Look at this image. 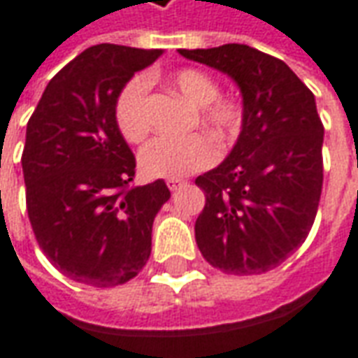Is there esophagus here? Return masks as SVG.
Returning <instances> with one entry per match:
<instances>
[{
  "mask_svg": "<svg viewBox=\"0 0 358 358\" xmlns=\"http://www.w3.org/2000/svg\"><path fill=\"white\" fill-rule=\"evenodd\" d=\"M184 184H186V182H184V180H176V178H170V180H166V186H168V190H170V192H176V190H180V188H182V186H184Z\"/></svg>",
  "mask_w": 358,
  "mask_h": 358,
  "instance_id": "34e87169",
  "label": "esophagus"
}]
</instances>
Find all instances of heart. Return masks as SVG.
<instances>
[{"label":"heart","mask_w":358,"mask_h":358,"mask_svg":"<svg viewBox=\"0 0 358 358\" xmlns=\"http://www.w3.org/2000/svg\"><path fill=\"white\" fill-rule=\"evenodd\" d=\"M180 96L198 108V122L217 142L231 141L243 127V105L234 94L220 93L217 80L200 69L182 67L170 75ZM148 79L136 75L129 79L115 99V122L122 138L132 144L142 142L150 132L146 110ZM217 158L214 142L203 134L182 141L156 138L142 148L138 164L148 178H182L212 166Z\"/></svg>","instance_id":"1"}]
</instances>
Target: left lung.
<instances>
[{"mask_svg":"<svg viewBox=\"0 0 358 358\" xmlns=\"http://www.w3.org/2000/svg\"><path fill=\"white\" fill-rule=\"evenodd\" d=\"M178 51L228 73L243 94L234 150L196 178L206 196L196 243L224 273H265L301 248L317 216L325 129L315 96L281 59L250 45Z\"/></svg>","mask_w":358,"mask_h":358,"instance_id":"left-lung-1","label":"left lung"}]
</instances>
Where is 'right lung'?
I'll return each mask as SVG.
<instances>
[{
    "mask_svg": "<svg viewBox=\"0 0 358 358\" xmlns=\"http://www.w3.org/2000/svg\"><path fill=\"white\" fill-rule=\"evenodd\" d=\"M160 49L101 43L49 80L27 122L21 155L25 203L47 259L73 281L115 287L150 257L164 180L132 186L136 158L115 122L122 85Z\"/></svg>",
    "mask_w": 358,
    "mask_h": 358,
    "instance_id": "1",
    "label": "right lung"
}]
</instances>
